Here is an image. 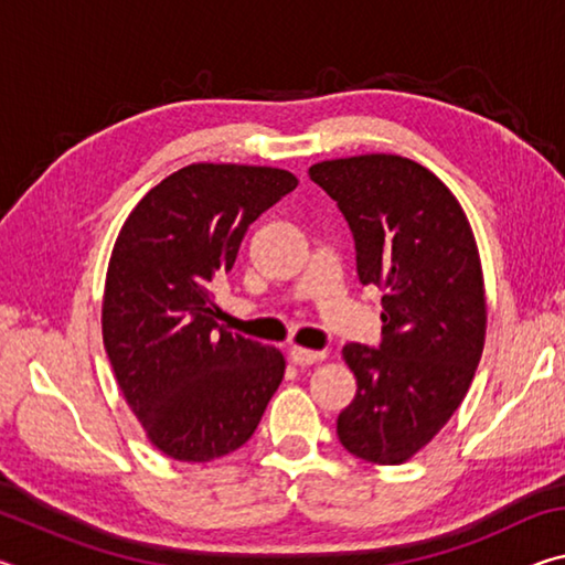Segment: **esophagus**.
I'll return each mask as SVG.
<instances>
[{
    "label": "esophagus",
    "mask_w": 565,
    "mask_h": 565,
    "mask_svg": "<svg viewBox=\"0 0 565 565\" xmlns=\"http://www.w3.org/2000/svg\"><path fill=\"white\" fill-rule=\"evenodd\" d=\"M323 356H327L323 351H309L301 347H291V351H289V359H291V363H296V366H311V363L321 361Z\"/></svg>",
    "instance_id": "esophagus-1"
}]
</instances>
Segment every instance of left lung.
Here are the masks:
<instances>
[{"label": "left lung", "instance_id": "obj_1", "mask_svg": "<svg viewBox=\"0 0 565 565\" xmlns=\"http://www.w3.org/2000/svg\"><path fill=\"white\" fill-rule=\"evenodd\" d=\"M309 177L349 222L359 281L384 291L379 349L343 347L356 396L339 414V441L369 463H404L461 406L483 353L471 224L444 181L404 157L331 159Z\"/></svg>", "mask_w": 565, "mask_h": 565}]
</instances>
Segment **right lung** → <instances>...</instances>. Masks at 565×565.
Returning a JSON list of instances; mask_svg holds the SVG:
<instances>
[{"label": "right lung", "instance_id": "right-lung-1", "mask_svg": "<svg viewBox=\"0 0 565 565\" xmlns=\"http://www.w3.org/2000/svg\"><path fill=\"white\" fill-rule=\"evenodd\" d=\"M296 184L284 169L189 164L121 226L104 286V349L169 458L206 463L236 451L281 384V351L218 327L212 281L232 271L248 224Z\"/></svg>", "mask_w": 565, "mask_h": 565}]
</instances>
